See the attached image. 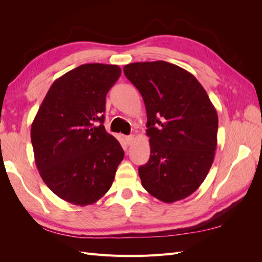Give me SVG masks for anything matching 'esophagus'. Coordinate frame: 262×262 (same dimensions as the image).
<instances>
[{"label":"esophagus","mask_w":262,"mask_h":262,"mask_svg":"<svg viewBox=\"0 0 262 262\" xmlns=\"http://www.w3.org/2000/svg\"><path fill=\"white\" fill-rule=\"evenodd\" d=\"M124 139H125L126 144H128V145H131V144L133 143V141H134V136H128V137H125Z\"/></svg>","instance_id":"34e87169"}]
</instances>
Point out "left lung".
<instances>
[{"mask_svg":"<svg viewBox=\"0 0 262 262\" xmlns=\"http://www.w3.org/2000/svg\"><path fill=\"white\" fill-rule=\"evenodd\" d=\"M126 78L144 100L150 156L139 167L142 186L172 203L200 187L214 161L219 118L199 81L165 61L124 66Z\"/></svg>","mask_w":262,"mask_h":262,"instance_id":"obj_1","label":"left lung"}]
</instances>
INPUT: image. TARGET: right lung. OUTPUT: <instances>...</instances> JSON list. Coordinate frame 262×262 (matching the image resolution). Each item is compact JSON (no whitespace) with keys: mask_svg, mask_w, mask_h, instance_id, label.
Segmentation results:
<instances>
[{"mask_svg":"<svg viewBox=\"0 0 262 262\" xmlns=\"http://www.w3.org/2000/svg\"><path fill=\"white\" fill-rule=\"evenodd\" d=\"M118 66L82 64L55 80L31 124L39 173L53 193L80 207L112 187L124 152L104 126L106 95Z\"/></svg>","mask_w":262,"mask_h":262,"instance_id":"right-lung-1","label":"right lung"}]
</instances>
